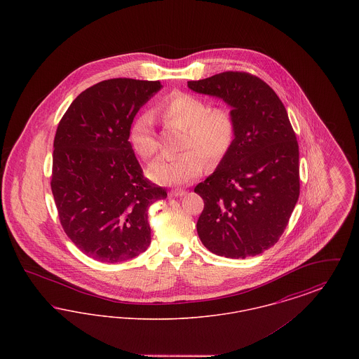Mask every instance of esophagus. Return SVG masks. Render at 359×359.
Returning a JSON list of instances; mask_svg holds the SVG:
<instances>
[{"instance_id":"34e87169","label":"esophagus","mask_w":359,"mask_h":359,"mask_svg":"<svg viewBox=\"0 0 359 359\" xmlns=\"http://www.w3.org/2000/svg\"><path fill=\"white\" fill-rule=\"evenodd\" d=\"M187 192L184 189H180V188H175L170 191V196L171 198H179V196H184Z\"/></svg>"}]
</instances>
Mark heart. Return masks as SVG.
I'll use <instances>...</instances> for the list:
<instances>
[{"instance_id": "b5f03b06", "label": "heart", "mask_w": 359, "mask_h": 359, "mask_svg": "<svg viewBox=\"0 0 359 359\" xmlns=\"http://www.w3.org/2000/svg\"><path fill=\"white\" fill-rule=\"evenodd\" d=\"M157 114L176 126L184 128L182 148L175 157H160L148 167V176L160 184H186L202 175L205 160L215 165L230 152L236 137V121L226 107H210L188 93L175 91L158 103ZM129 141L135 154L148 161L157 154L154 121L141 114L132 122Z\"/></svg>"}]
</instances>
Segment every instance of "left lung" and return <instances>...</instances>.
<instances>
[{
  "instance_id": "obj_1",
  "label": "left lung",
  "mask_w": 359,
  "mask_h": 359,
  "mask_svg": "<svg viewBox=\"0 0 359 359\" xmlns=\"http://www.w3.org/2000/svg\"><path fill=\"white\" fill-rule=\"evenodd\" d=\"M188 87L222 98L236 121L230 152L194 189L205 202L198 236L218 256L261 255L283 236L300 194L299 144L287 110L271 86L243 71Z\"/></svg>"
}]
</instances>
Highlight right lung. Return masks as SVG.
<instances>
[{"mask_svg": "<svg viewBox=\"0 0 359 359\" xmlns=\"http://www.w3.org/2000/svg\"><path fill=\"white\" fill-rule=\"evenodd\" d=\"M160 88L158 81H102L81 93L57 125L51 189L59 221L74 245L97 261L130 259L151 243L148 208L167 191L144 176L129 129Z\"/></svg>", "mask_w": 359, "mask_h": 359, "instance_id": "1", "label": "right lung"}]
</instances>
